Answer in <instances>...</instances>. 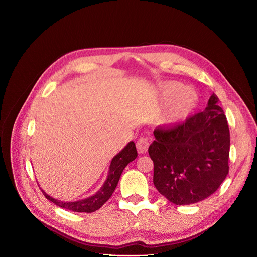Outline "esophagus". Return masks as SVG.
<instances>
[{
  "label": "esophagus",
  "instance_id": "34e87169",
  "mask_svg": "<svg viewBox=\"0 0 257 257\" xmlns=\"http://www.w3.org/2000/svg\"><path fill=\"white\" fill-rule=\"evenodd\" d=\"M148 147H149V141L148 139L146 138H140L138 139L137 143H136V148H137V151L140 153V154H144L147 152L148 150Z\"/></svg>",
  "mask_w": 257,
  "mask_h": 257
}]
</instances>
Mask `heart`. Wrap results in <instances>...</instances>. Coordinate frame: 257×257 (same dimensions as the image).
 Instances as JSON below:
<instances>
[{
	"label": "heart",
	"instance_id": "obj_1",
	"mask_svg": "<svg viewBox=\"0 0 257 257\" xmlns=\"http://www.w3.org/2000/svg\"><path fill=\"white\" fill-rule=\"evenodd\" d=\"M159 90L161 98L164 101L171 100L161 120V124L164 126L172 127L184 122L190 117L198 105V93L191 87H183L179 82H164L159 86Z\"/></svg>",
	"mask_w": 257,
	"mask_h": 257
}]
</instances>
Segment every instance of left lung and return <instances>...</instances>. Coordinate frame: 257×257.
<instances>
[{
    "mask_svg": "<svg viewBox=\"0 0 257 257\" xmlns=\"http://www.w3.org/2000/svg\"><path fill=\"white\" fill-rule=\"evenodd\" d=\"M213 93L204 111L183 124L154 130L149 146L156 189L176 205H189L213 194L226 178L230 133Z\"/></svg>",
    "mask_w": 257,
    "mask_h": 257,
    "instance_id": "obj_1",
    "label": "left lung"
}]
</instances>
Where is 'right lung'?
<instances>
[{"label":"right lung","mask_w":257,"mask_h":257,"mask_svg":"<svg viewBox=\"0 0 257 257\" xmlns=\"http://www.w3.org/2000/svg\"><path fill=\"white\" fill-rule=\"evenodd\" d=\"M137 157V150L135 143L130 141L117 155H115L111 161L109 172L106 181L104 182L103 186L91 197L74 201V202H64L58 199H55L49 196L43 189L42 192L47 199L55 203L56 205L74 211V212H87L91 213L98 210L100 207L104 205L106 201L112 196L118 182L120 176L124 170V168L135 158Z\"/></svg>","instance_id":"1"}]
</instances>
